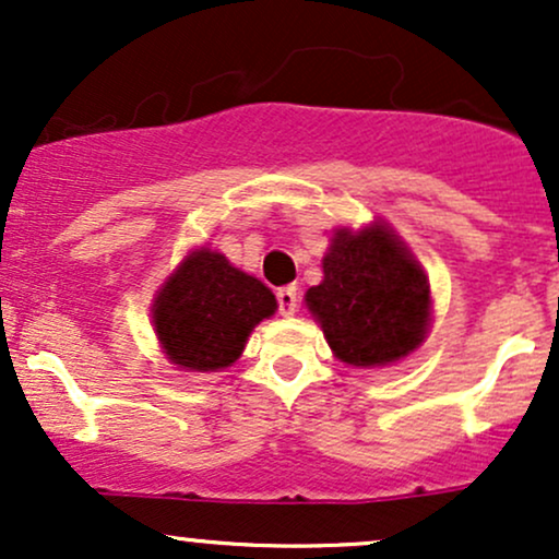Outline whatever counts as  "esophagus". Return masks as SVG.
Masks as SVG:
<instances>
[{
    "label": "esophagus",
    "mask_w": 559,
    "mask_h": 559,
    "mask_svg": "<svg viewBox=\"0 0 559 559\" xmlns=\"http://www.w3.org/2000/svg\"><path fill=\"white\" fill-rule=\"evenodd\" d=\"M278 307H281V316L284 318H292L294 312H297V301H299V294H297V286H284L278 288Z\"/></svg>",
    "instance_id": "1"
}]
</instances>
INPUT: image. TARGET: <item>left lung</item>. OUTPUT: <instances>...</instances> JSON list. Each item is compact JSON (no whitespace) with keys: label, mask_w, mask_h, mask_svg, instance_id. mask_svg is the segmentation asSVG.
I'll use <instances>...</instances> for the list:
<instances>
[{"label":"left lung","mask_w":559,"mask_h":559,"mask_svg":"<svg viewBox=\"0 0 559 559\" xmlns=\"http://www.w3.org/2000/svg\"><path fill=\"white\" fill-rule=\"evenodd\" d=\"M333 357L352 368H383L418 352L433 318L431 284L386 221L336 228L323 281L305 294Z\"/></svg>","instance_id":"left-lung-1"}]
</instances>
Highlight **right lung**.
Listing matches in <instances>:
<instances>
[{
	"label": "right lung",
	"mask_w": 559,
	"mask_h": 559,
	"mask_svg": "<svg viewBox=\"0 0 559 559\" xmlns=\"http://www.w3.org/2000/svg\"><path fill=\"white\" fill-rule=\"evenodd\" d=\"M278 310L275 294L217 249H189L152 299L165 360L183 373H217L241 357L249 333Z\"/></svg>",
	"instance_id": "add662e5"
}]
</instances>
